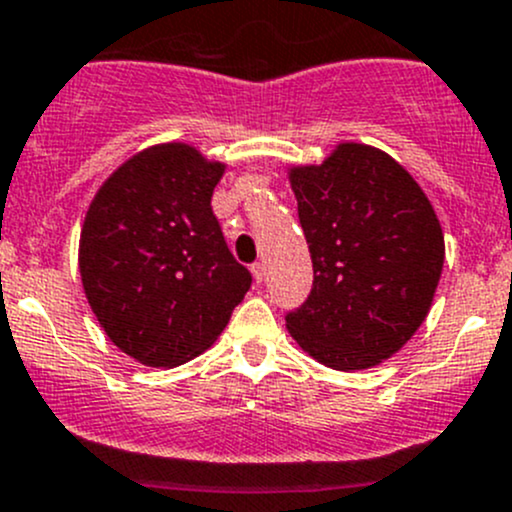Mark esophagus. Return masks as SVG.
Here are the masks:
<instances>
[{
	"label": "esophagus",
	"instance_id": "34e87169",
	"mask_svg": "<svg viewBox=\"0 0 512 512\" xmlns=\"http://www.w3.org/2000/svg\"><path fill=\"white\" fill-rule=\"evenodd\" d=\"M250 272H252V279H255L257 284H262V282H265V277H267V270H265V265H262V262H255V265L250 267Z\"/></svg>",
	"mask_w": 512,
	"mask_h": 512
}]
</instances>
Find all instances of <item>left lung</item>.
Returning a JSON list of instances; mask_svg holds the SVG:
<instances>
[{"label": "left lung", "instance_id": "obj_1", "mask_svg": "<svg viewBox=\"0 0 512 512\" xmlns=\"http://www.w3.org/2000/svg\"><path fill=\"white\" fill-rule=\"evenodd\" d=\"M314 287L287 328L333 370L380 365L432 309L444 230L405 166L370 144H336L321 164L289 166Z\"/></svg>", "mask_w": 512, "mask_h": 512}]
</instances>
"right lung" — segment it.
I'll return each mask as SVG.
<instances>
[{"mask_svg": "<svg viewBox=\"0 0 512 512\" xmlns=\"http://www.w3.org/2000/svg\"><path fill=\"white\" fill-rule=\"evenodd\" d=\"M223 174L193 144H154L117 166L85 213V297L107 338L149 368L211 348L250 289L211 208Z\"/></svg>", "mask_w": 512, "mask_h": 512, "instance_id": "obj_1", "label": "right lung"}]
</instances>
